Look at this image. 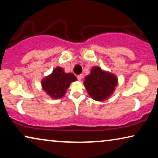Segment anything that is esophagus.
Segmentation results:
<instances>
[{
    "instance_id": "esophagus-1",
    "label": "esophagus",
    "mask_w": 158,
    "mask_h": 158,
    "mask_svg": "<svg viewBox=\"0 0 158 158\" xmlns=\"http://www.w3.org/2000/svg\"><path fill=\"white\" fill-rule=\"evenodd\" d=\"M77 80H78L79 81H81V80H82V75H77Z\"/></svg>"
}]
</instances>
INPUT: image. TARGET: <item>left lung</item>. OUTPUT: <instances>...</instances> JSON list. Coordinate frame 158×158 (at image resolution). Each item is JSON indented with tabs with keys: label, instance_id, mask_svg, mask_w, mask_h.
Wrapping results in <instances>:
<instances>
[{
	"label": "left lung",
	"instance_id": "8db88e82",
	"mask_svg": "<svg viewBox=\"0 0 158 158\" xmlns=\"http://www.w3.org/2000/svg\"><path fill=\"white\" fill-rule=\"evenodd\" d=\"M84 79L83 84L88 95L97 101L109 98L118 85V78L115 75L103 70L98 66L93 67L90 74Z\"/></svg>",
	"mask_w": 158,
	"mask_h": 158
}]
</instances>
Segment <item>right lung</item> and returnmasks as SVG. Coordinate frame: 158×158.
Wrapping results in <instances>:
<instances>
[{
  "label": "right lung",
  "instance_id": "1",
  "mask_svg": "<svg viewBox=\"0 0 158 158\" xmlns=\"http://www.w3.org/2000/svg\"><path fill=\"white\" fill-rule=\"evenodd\" d=\"M76 81L77 77L73 73H66L63 68L57 67L50 75L42 80V87L52 98L58 99L65 95L70 83Z\"/></svg>",
  "mask_w": 158,
  "mask_h": 158
}]
</instances>
